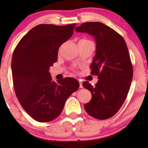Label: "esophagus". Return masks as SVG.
Returning <instances> with one entry per match:
<instances>
[{
    "instance_id": "34e87169",
    "label": "esophagus",
    "mask_w": 148,
    "mask_h": 148,
    "mask_svg": "<svg viewBox=\"0 0 148 148\" xmlns=\"http://www.w3.org/2000/svg\"><path fill=\"white\" fill-rule=\"evenodd\" d=\"M79 88H83V85H82V82L81 81H79Z\"/></svg>"
}]
</instances>
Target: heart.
<instances>
[{
  "label": "heart",
  "mask_w": 148,
  "mask_h": 148,
  "mask_svg": "<svg viewBox=\"0 0 148 148\" xmlns=\"http://www.w3.org/2000/svg\"><path fill=\"white\" fill-rule=\"evenodd\" d=\"M90 42V40H86V39H82L79 40V42Z\"/></svg>",
  "instance_id": "obj_1"
}]
</instances>
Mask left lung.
<instances>
[{"label": "left lung", "mask_w": 148, "mask_h": 148, "mask_svg": "<svg viewBox=\"0 0 148 148\" xmlns=\"http://www.w3.org/2000/svg\"><path fill=\"white\" fill-rule=\"evenodd\" d=\"M77 32L93 36L96 52L90 65L91 74L98 75L93 86H83L92 93L85 110L95 119L104 120L114 116L124 103L130 89L133 69L125 40L119 33L100 22H86L75 28Z\"/></svg>", "instance_id": "8db88e82"}]
</instances>
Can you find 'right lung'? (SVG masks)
<instances>
[{
	"mask_svg": "<svg viewBox=\"0 0 148 148\" xmlns=\"http://www.w3.org/2000/svg\"><path fill=\"white\" fill-rule=\"evenodd\" d=\"M75 24H40L25 34L14 50L11 68L14 90L21 106L34 120L49 122L59 116L66 99L79 87L75 79L52 81L50 66L58 50L71 37Z\"/></svg>",
	"mask_w": 148,
	"mask_h": 148,
	"instance_id": "add662e5",
	"label": "right lung"
}]
</instances>
